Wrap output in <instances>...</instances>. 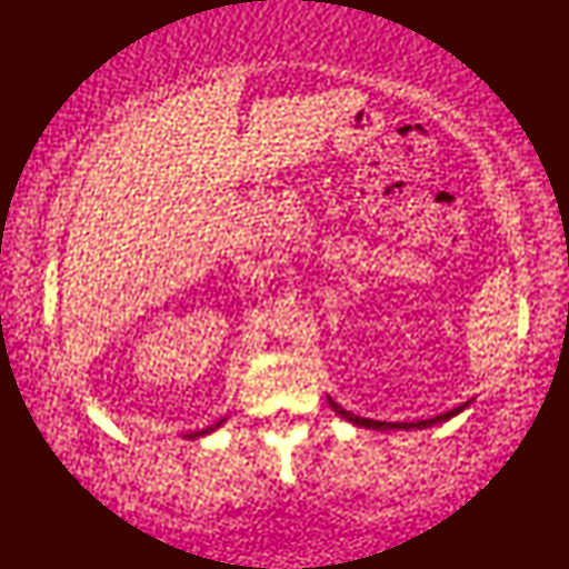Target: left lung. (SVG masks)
<instances>
[{
	"label": "left lung",
	"instance_id": "left-lung-1",
	"mask_svg": "<svg viewBox=\"0 0 569 569\" xmlns=\"http://www.w3.org/2000/svg\"><path fill=\"white\" fill-rule=\"evenodd\" d=\"M469 403H471V401H467V403H462V406H457L455 410H447V413H440V416L428 418V420H418V422H381V420L359 418V416H355V413H349V410H345L342 406H337V403L332 401V398H330V406H332L335 413H340L345 420L355 422V426H359V428H369V430H393V428H398V430H420V428H430V426H438V422L450 420V418L457 416V413H462V410H465Z\"/></svg>",
	"mask_w": 569,
	"mask_h": 569
}]
</instances>
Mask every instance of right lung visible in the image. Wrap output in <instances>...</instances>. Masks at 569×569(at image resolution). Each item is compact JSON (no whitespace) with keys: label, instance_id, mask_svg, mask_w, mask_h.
<instances>
[{"label":"right lung","instance_id":"add662e5","mask_svg":"<svg viewBox=\"0 0 569 569\" xmlns=\"http://www.w3.org/2000/svg\"><path fill=\"white\" fill-rule=\"evenodd\" d=\"M220 422H222V420H220ZM220 422H217V426H220ZM217 426H212V428H204V430H198V432H190V435H188V438H190V440H196V438H202V435H208V432H212V430H214Z\"/></svg>","mask_w":569,"mask_h":569}]
</instances>
